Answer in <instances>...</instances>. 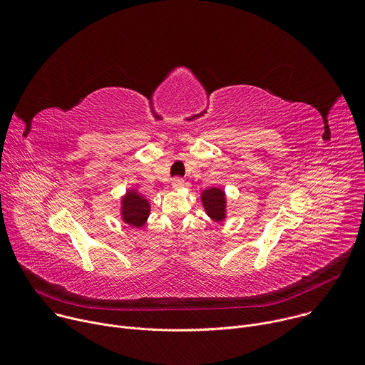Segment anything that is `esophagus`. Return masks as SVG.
Returning a JSON list of instances; mask_svg holds the SVG:
<instances>
[{
  "label": "esophagus",
  "instance_id": "obj_1",
  "mask_svg": "<svg viewBox=\"0 0 365 365\" xmlns=\"http://www.w3.org/2000/svg\"><path fill=\"white\" fill-rule=\"evenodd\" d=\"M172 186H173V189H182L185 186V180L180 178H176L172 180Z\"/></svg>",
  "mask_w": 365,
  "mask_h": 365
}]
</instances>
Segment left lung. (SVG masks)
I'll use <instances>...</instances> for the list:
<instances>
[{
  "label": "left lung",
  "mask_w": 365,
  "mask_h": 365,
  "mask_svg": "<svg viewBox=\"0 0 365 365\" xmlns=\"http://www.w3.org/2000/svg\"><path fill=\"white\" fill-rule=\"evenodd\" d=\"M200 202L206 215L215 222L227 220V193L220 186L207 187L200 192Z\"/></svg>",
  "instance_id": "1"
}]
</instances>
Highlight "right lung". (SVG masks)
<instances>
[{"label":"right lung","instance_id":"1","mask_svg":"<svg viewBox=\"0 0 365 365\" xmlns=\"http://www.w3.org/2000/svg\"><path fill=\"white\" fill-rule=\"evenodd\" d=\"M120 203V218L124 224L133 228H143L147 224L151 205L150 200L137 189V186L127 189V192L121 196Z\"/></svg>","mask_w":365,"mask_h":365}]
</instances>
